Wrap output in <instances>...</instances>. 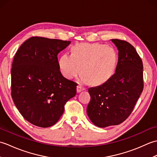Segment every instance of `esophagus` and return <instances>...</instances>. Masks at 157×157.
Listing matches in <instances>:
<instances>
[{
	"label": "esophagus",
	"instance_id": "34e87169",
	"mask_svg": "<svg viewBox=\"0 0 157 157\" xmlns=\"http://www.w3.org/2000/svg\"><path fill=\"white\" fill-rule=\"evenodd\" d=\"M85 90V88L81 85L79 84V85H78V86H77V92H80L83 90Z\"/></svg>",
	"mask_w": 157,
	"mask_h": 157
}]
</instances>
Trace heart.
Listing matches in <instances>:
<instances>
[{"mask_svg":"<svg viewBox=\"0 0 157 157\" xmlns=\"http://www.w3.org/2000/svg\"><path fill=\"white\" fill-rule=\"evenodd\" d=\"M117 56L114 49L105 44L83 43L73 46L71 55L63 54L59 67L67 79L75 78L81 71L82 80L92 84H104L114 74Z\"/></svg>","mask_w":157,"mask_h":157,"instance_id":"b5f03b06","label":"heart"}]
</instances>
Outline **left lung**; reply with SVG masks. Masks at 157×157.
<instances>
[{
  "instance_id": "left-lung-1",
  "label": "left lung",
  "mask_w": 157,
  "mask_h": 157,
  "mask_svg": "<svg viewBox=\"0 0 157 157\" xmlns=\"http://www.w3.org/2000/svg\"><path fill=\"white\" fill-rule=\"evenodd\" d=\"M118 50L115 73L107 82L88 92L91 100L87 114L96 126L119 125L131 114L143 90V64L129 42L112 39Z\"/></svg>"
}]
</instances>
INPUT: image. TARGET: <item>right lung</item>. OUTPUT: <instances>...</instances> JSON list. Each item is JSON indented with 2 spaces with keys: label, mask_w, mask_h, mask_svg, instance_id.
Returning a JSON list of instances; mask_svg holds the SVG:
<instances>
[{
  "label": "right lung",
  "mask_w": 157,
  "mask_h": 157,
  "mask_svg": "<svg viewBox=\"0 0 157 157\" xmlns=\"http://www.w3.org/2000/svg\"><path fill=\"white\" fill-rule=\"evenodd\" d=\"M70 43L32 37L16 52L11 71V96L21 115L33 125H55L66 102L76 94L78 84L62 75L57 58Z\"/></svg>",
  "instance_id": "add662e5"
}]
</instances>
